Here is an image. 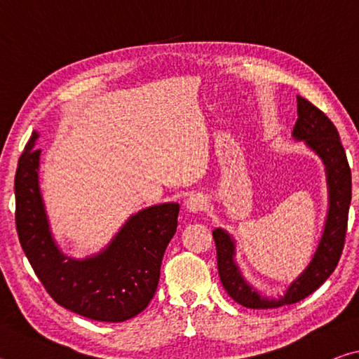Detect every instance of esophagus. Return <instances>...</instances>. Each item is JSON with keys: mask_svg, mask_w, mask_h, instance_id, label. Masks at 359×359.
<instances>
[{"mask_svg": "<svg viewBox=\"0 0 359 359\" xmlns=\"http://www.w3.org/2000/svg\"><path fill=\"white\" fill-rule=\"evenodd\" d=\"M205 205V199L203 194H191L190 198L185 201V209L188 212H193V214H198V212H201Z\"/></svg>", "mask_w": 359, "mask_h": 359, "instance_id": "obj_1", "label": "esophagus"}]
</instances>
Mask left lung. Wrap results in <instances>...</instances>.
<instances>
[{"mask_svg":"<svg viewBox=\"0 0 359 359\" xmlns=\"http://www.w3.org/2000/svg\"><path fill=\"white\" fill-rule=\"evenodd\" d=\"M296 141H304L325 165L327 209L323 234L311 263L307 264L280 297H264L248 283L236 263V242L226 231H212L217 247L218 276L223 288L236 302L248 309H276L299 302L326 282L340 259L347 233L351 203V172L347 155L332 121L311 101L297 96V120L293 128Z\"/></svg>","mask_w":359,"mask_h":359,"instance_id":"left-lung-1","label":"left lung"}]
</instances>
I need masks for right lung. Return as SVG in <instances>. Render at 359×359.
I'll list each match as a JSON object with an SVG mask.
<instances>
[{"label": "right lung", "instance_id": "obj_1", "mask_svg": "<svg viewBox=\"0 0 359 359\" xmlns=\"http://www.w3.org/2000/svg\"><path fill=\"white\" fill-rule=\"evenodd\" d=\"M33 133L17 166L15 226L34 274L53 301L96 321L120 323L141 313L154 297L161 259L177 229L180 205L165 203L131 215L106 248L83 259L60 250L39 190Z\"/></svg>", "mask_w": 359, "mask_h": 359}]
</instances>
